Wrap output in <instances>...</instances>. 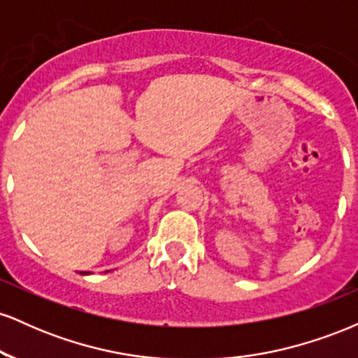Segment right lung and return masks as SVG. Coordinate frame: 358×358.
<instances>
[{
    "label": "right lung",
    "mask_w": 358,
    "mask_h": 358,
    "mask_svg": "<svg viewBox=\"0 0 358 358\" xmlns=\"http://www.w3.org/2000/svg\"><path fill=\"white\" fill-rule=\"evenodd\" d=\"M82 274H87V273H82Z\"/></svg>",
    "instance_id": "right-lung-1"
}]
</instances>
